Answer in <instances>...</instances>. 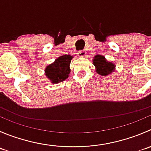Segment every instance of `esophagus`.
<instances>
[{"label":"esophagus","mask_w":151,"mask_h":151,"mask_svg":"<svg viewBox=\"0 0 151 151\" xmlns=\"http://www.w3.org/2000/svg\"><path fill=\"white\" fill-rule=\"evenodd\" d=\"M77 54H78V56L80 57V58H84L86 55V52L85 51H80Z\"/></svg>","instance_id":"obj_1"}]
</instances>
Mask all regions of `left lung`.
Wrapping results in <instances>:
<instances>
[{
    "instance_id": "8db88e82",
    "label": "left lung",
    "mask_w": 151,
    "mask_h": 151,
    "mask_svg": "<svg viewBox=\"0 0 151 151\" xmlns=\"http://www.w3.org/2000/svg\"><path fill=\"white\" fill-rule=\"evenodd\" d=\"M93 63L96 67V73L102 76L111 74L115 68L114 64L108 62L102 55H96L93 60Z\"/></svg>"
}]
</instances>
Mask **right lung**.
Returning <instances> with one entry per match:
<instances>
[{
    "label": "right lung",
    "mask_w": 151,
    "mask_h": 151,
    "mask_svg": "<svg viewBox=\"0 0 151 151\" xmlns=\"http://www.w3.org/2000/svg\"><path fill=\"white\" fill-rule=\"evenodd\" d=\"M72 58L73 57L71 55H63L55 60L52 64L46 66L45 68V74L52 83L57 84L68 78V74L71 72L69 66Z\"/></svg>",
    "instance_id": "add662e5"
}]
</instances>
